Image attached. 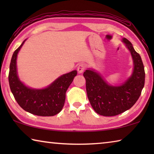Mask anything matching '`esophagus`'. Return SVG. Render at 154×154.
<instances>
[{
    "instance_id": "1",
    "label": "esophagus",
    "mask_w": 154,
    "mask_h": 154,
    "mask_svg": "<svg viewBox=\"0 0 154 154\" xmlns=\"http://www.w3.org/2000/svg\"><path fill=\"white\" fill-rule=\"evenodd\" d=\"M86 69V65L83 63H82L79 64V66L77 67V71L79 73H82V72L85 71Z\"/></svg>"
}]
</instances>
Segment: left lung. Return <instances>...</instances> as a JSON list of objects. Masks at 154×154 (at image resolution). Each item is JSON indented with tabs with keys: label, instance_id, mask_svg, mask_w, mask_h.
Listing matches in <instances>:
<instances>
[{
	"label": "left lung",
	"instance_id": "left-lung-1",
	"mask_svg": "<svg viewBox=\"0 0 154 154\" xmlns=\"http://www.w3.org/2000/svg\"><path fill=\"white\" fill-rule=\"evenodd\" d=\"M123 41L131 53L134 62L132 76L120 86L107 84L98 73L91 70L83 72L86 81L88 98L96 113L103 116H115L128 110L141 94L145 85V69L141 58L126 38Z\"/></svg>",
	"mask_w": 154,
	"mask_h": 154
}]
</instances>
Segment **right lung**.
Segmentation results:
<instances>
[{"label":"right lung","mask_w":154,"mask_h":154,"mask_svg":"<svg viewBox=\"0 0 154 154\" xmlns=\"http://www.w3.org/2000/svg\"><path fill=\"white\" fill-rule=\"evenodd\" d=\"M25 41L12 56L9 72L10 89L18 105L24 110L36 116H54L63 108L66 92L77 75V71L62 75L45 89L34 90L26 87L18 78L16 68L17 53Z\"/></svg>","instance_id":"add662e5"}]
</instances>
